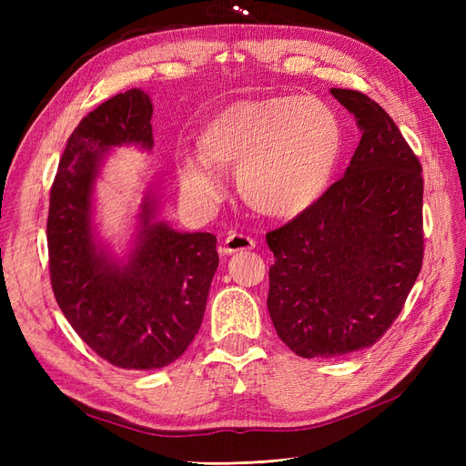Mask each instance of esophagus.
<instances>
[{
    "mask_svg": "<svg viewBox=\"0 0 466 466\" xmlns=\"http://www.w3.org/2000/svg\"><path fill=\"white\" fill-rule=\"evenodd\" d=\"M255 238L248 237V235H243V233H231L225 237V241L221 245V252L223 255H233V252H238V250H250L255 248Z\"/></svg>",
    "mask_w": 466,
    "mask_h": 466,
    "instance_id": "obj_1",
    "label": "esophagus"
}]
</instances>
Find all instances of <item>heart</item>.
<instances>
[{"instance_id":"obj_1","label":"heart","mask_w":466,"mask_h":466,"mask_svg":"<svg viewBox=\"0 0 466 466\" xmlns=\"http://www.w3.org/2000/svg\"><path fill=\"white\" fill-rule=\"evenodd\" d=\"M198 157L177 155L188 198L208 206L219 196L209 167L238 165V190L266 216L291 218L311 208L332 177L340 124L317 96H270L238 101L209 120L196 139Z\"/></svg>"}]
</instances>
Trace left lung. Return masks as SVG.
<instances>
[{
  "label": "left lung",
  "instance_id": "left-lung-1",
  "mask_svg": "<svg viewBox=\"0 0 466 466\" xmlns=\"http://www.w3.org/2000/svg\"><path fill=\"white\" fill-rule=\"evenodd\" d=\"M361 139L340 180L284 228L274 252L268 313L301 358L373 346L402 311L424 258V177L399 126L373 98L330 89Z\"/></svg>",
  "mask_w": 466,
  "mask_h": 466
}]
</instances>
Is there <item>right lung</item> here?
Wrapping results in <instances>:
<instances>
[{"instance_id": "1", "label": "right lung", "mask_w": 466, "mask_h": 466, "mask_svg": "<svg viewBox=\"0 0 466 466\" xmlns=\"http://www.w3.org/2000/svg\"><path fill=\"white\" fill-rule=\"evenodd\" d=\"M151 115L142 89L98 105L67 137L50 188L46 238L54 298L81 340L122 370H159L185 354L198 334L219 264L216 235L151 223L149 196L128 262L110 260L93 241L98 159L112 146L151 149Z\"/></svg>"}]
</instances>
